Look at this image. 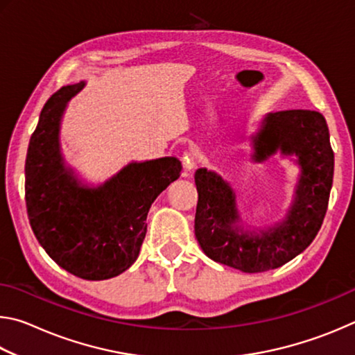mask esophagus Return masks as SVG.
I'll list each match as a JSON object with an SVG mask.
<instances>
[{"mask_svg":"<svg viewBox=\"0 0 355 355\" xmlns=\"http://www.w3.org/2000/svg\"><path fill=\"white\" fill-rule=\"evenodd\" d=\"M183 169H184V172H186V175H189V173H192L196 171V167H197V161H196V158L192 155H189V153H186L184 156H183Z\"/></svg>","mask_w":355,"mask_h":355,"instance_id":"esophagus-1","label":"esophagus"}]
</instances>
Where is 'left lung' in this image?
<instances>
[{
    "label": "left lung",
    "instance_id": "8db88e82",
    "mask_svg": "<svg viewBox=\"0 0 355 355\" xmlns=\"http://www.w3.org/2000/svg\"><path fill=\"white\" fill-rule=\"evenodd\" d=\"M249 139L254 163H264L280 153L299 166L293 200L284 219L272 225H248L239 214L230 183L202 167L194 177L199 192L194 230L208 258L254 274L284 266L318 235L332 189L334 152L326 119L309 110L269 112Z\"/></svg>",
    "mask_w": 355,
    "mask_h": 355
}]
</instances>
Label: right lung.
<instances>
[{"label":"right lung","mask_w":355,"mask_h":355,"mask_svg":"<svg viewBox=\"0 0 355 355\" xmlns=\"http://www.w3.org/2000/svg\"><path fill=\"white\" fill-rule=\"evenodd\" d=\"M86 81L53 94L40 112L25 164L29 224L59 266L86 280H106L136 261L156 197L180 177L175 156L133 161L97 186L84 183L61 152V122Z\"/></svg>","instance_id":"obj_1"}]
</instances>
